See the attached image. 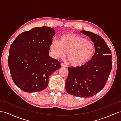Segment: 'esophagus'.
<instances>
[{
	"label": "esophagus",
	"instance_id": "obj_1",
	"mask_svg": "<svg viewBox=\"0 0 121 121\" xmlns=\"http://www.w3.org/2000/svg\"><path fill=\"white\" fill-rule=\"evenodd\" d=\"M60 65H61V66L63 67H66V65H65V64H64V63H61L60 64Z\"/></svg>",
	"mask_w": 121,
	"mask_h": 121
}]
</instances>
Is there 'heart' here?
<instances>
[{
    "mask_svg": "<svg viewBox=\"0 0 121 121\" xmlns=\"http://www.w3.org/2000/svg\"><path fill=\"white\" fill-rule=\"evenodd\" d=\"M50 49L55 58H63L67 53L68 61L75 67H82L88 64L96 51L95 44L91 41L73 33L63 35L60 41L53 40L50 45Z\"/></svg>",
    "mask_w": 121,
    "mask_h": 121,
    "instance_id": "1",
    "label": "heart"
}]
</instances>
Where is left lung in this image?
<instances>
[{
  "label": "left lung",
  "instance_id": "left-lung-1",
  "mask_svg": "<svg viewBox=\"0 0 121 121\" xmlns=\"http://www.w3.org/2000/svg\"><path fill=\"white\" fill-rule=\"evenodd\" d=\"M89 36L95 46V53L89 63L82 67H68L66 90L71 95L91 97L105 87L112 69V55L101 36L89 31H82Z\"/></svg>",
  "mask_w": 121,
  "mask_h": 121
}]
</instances>
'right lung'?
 Instances as JSON below:
<instances>
[{
  "mask_svg": "<svg viewBox=\"0 0 121 121\" xmlns=\"http://www.w3.org/2000/svg\"><path fill=\"white\" fill-rule=\"evenodd\" d=\"M55 33L48 26L35 27L20 34L11 44L8 65L12 78L25 92L45 89L52 73L60 68V61L49 54Z\"/></svg>",
  "mask_w": 121,
  "mask_h": 121,
  "instance_id": "right-lung-1",
  "label": "right lung"
}]
</instances>
